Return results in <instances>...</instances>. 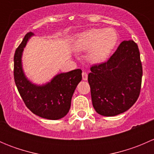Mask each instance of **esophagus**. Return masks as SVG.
<instances>
[{"label":"esophagus","mask_w":154,"mask_h":154,"mask_svg":"<svg viewBox=\"0 0 154 154\" xmlns=\"http://www.w3.org/2000/svg\"><path fill=\"white\" fill-rule=\"evenodd\" d=\"M82 77H83V80H86L88 79V74H87L86 71H83L82 72Z\"/></svg>","instance_id":"1"}]
</instances>
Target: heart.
Instances as JSON below:
<instances>
[{"label": "heart", "mask_w": 154, "mask_h": 154, "mask_svg": "<svg viewBox=\"0 0 154 154\" xmlns=\"http://www.w3.org/2000/svg\"><path fill=\"white\" fill-rule=\"evenodd\" d=\"M119 36L111 28L91 29L77 37L74 47L78 51L88 49V58L92 63H101L106 60L118 42Z\"/></svg>", "instance_id": "1"}]
</instances>
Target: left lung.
Instances as JSON below:
<instances>
[{
	"label": "left lung",
	"mask_w": 154,
	"mask_h": 154,
	"mask_svg": "<svg viewBox=\"0 0 154 154\" xmlns=\"http://www.w3.org/2000/svg\"><path fill=\"white\" fill-rule=\"evenodd\" d=\"M90 69L88 82L93 106L98 114L117 116L136 103L142 77L140 53L136 42H122L106 62Z\"/></svg>",
	"instance_id": "1"
}]
</instances>
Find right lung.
<instances>
[{"label": "right lung", "instance_id": "right-lung-1", "mask_svg": "<svg viewBox=\"0 0 154 154\" xmlns=\"http://www.w3.org/2000/svg\"><path fill=\"white\" fill-rule=\"evenodd\" d=\"M32 32H27L15 50L14 55V80L26 106L36 116L50 120H57L67 115L71 97L82 80V71L75 69L62 73L45 86L32 84L26 78L21 67V55Z\"/></svg>", "mask_w": 154, "mask_h": 154}]
</instances>
